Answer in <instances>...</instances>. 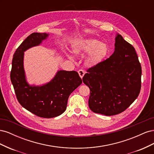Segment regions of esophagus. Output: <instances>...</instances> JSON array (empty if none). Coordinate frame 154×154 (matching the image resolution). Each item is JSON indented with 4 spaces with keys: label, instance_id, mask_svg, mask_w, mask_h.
I'll list each match as a JSON object with an SVG mask.
<instances>
[{
    "label": "esophagus",
    "instance_id": "34e87169",
    "mask_svg": "<svg viewBox=\"0 0 154 154\" xmlns=\"http://www.w3.org/2000/svg\"><path fill=\"white\" fill-rule=\"evenodd\" d=\"M78 72L79 75H80V76L81 78H82L83 77V76H84V74H85V73L84 70H83V69H80V70H79V71H78Z\"/></svg>",
    "mask_w": 154,
    "mask_h": 154
}]
</instances>
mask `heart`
<instances>
[{"label": "heart", "mask_w": 154, "mask_h": 154, "mask_svg": "<svg viewBox=\"0 0 154 154\" xmlns=\"http://www.w3.org/2000/svg\"><path fill=\"white\" fill-rule=\"evenodd\" d=\"M74 55H82L87 53L85 63L88 66H93L99 63L103 60L108 53V48L106 44L99 42L95 39H87L80 41L72 48ZM69 58L72 57L69 56Z\"/></svg>", "instance_id": "heart-1"}]
</instances>
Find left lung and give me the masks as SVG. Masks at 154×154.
I'll return each mask as SVG.
<instances>
[{
	"instance_id": "8db88e82",
	"label": "left lung",
	"mask_w": 154,
	"mask_h": 154,
	"mask_svg": "<svg viewBox=\"0 0 154 154\" xmlns=\"http://www.w3.org/2000/svg\"><path fill=\"white\" fill-rule=\"evenodd\" d=\"M83 82L90 88L88 106L95 113L114 116L125 111L138 97L141 66L133 46L121 35L110 57L88 68Z\"/></svg>"
}]
</instances>
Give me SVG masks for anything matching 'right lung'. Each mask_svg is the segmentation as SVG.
Instances as JSON below:
<instances>
[{
	"label": "right lung",
	"mask_w": 154,
	"mask_h": 154,
	"mask_svg": "<svg viewBox=\"0 0 154 154\" xmlns=\"http://www.w3.org/2000/svg\"><path fill=\"white\" fill-rule=\"evenodd\" d=\"M48 36L47 33L33 32L23 41L13 54L10 78L17 100L24 108L38 117L51 118L64 112L70 94L82 80L76 71H59L43 86H30L27 83L23 66L24 52L38 45Z\"/></svg>",
	"instance_id": "1"
}]
</instances>
